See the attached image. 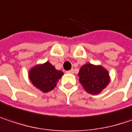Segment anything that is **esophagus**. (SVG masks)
I'll return each instance as SVG.
<instances>
[{
    "mask_svg": "<svg viewBox=\"0 0 132 132\" xmlns=\"http://www.w3.org/2000/svg\"><path fill=\"white\" fill-rule=\"evenodd\" d=\"M73 72H74V70H73V69H71V70L66 71V73H69V74H72Z\"/></svg>",
    "mask_w": 132,
    "mask_h": 132,
    "instance_id": "esophagus-1",
    "label": "esophagus"
}]
</instances>
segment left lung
I'll use <instances>...</instances> for the list:
<instances>
[{"mask_svg": "<svg viewBox=\"0 0 132 132\" xmlns=\"http://www.w3.org/2000/svg\"><path fill=\"white\" fill-rule=\"evenodd\" d=\"M78 75L79 82L85 90L93 95L101 93L110 81L109 72L106 69L90 63L81 66Z\"/></svg>", "mask_w": 132, "mask_h": 132, "instance_id": "obj_1", "label": "left lung"}]
</instances>
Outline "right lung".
Returning <instances> with one entry per match:
<instances>
[{"mask_svg":"<svg viewBox=\"0 0 132 132\" xmlns=\"http://www.w3.org/2000/svg\"><path fill=\"white\" fill-rule=\"evenodd\" d=\"M63 72L56 70L51 63L46 62L31 68L29 77L32 85L44 93L53 90Z\"/></svg>","mask_w":132,"mask_h":132,"instance_id":"1","label":"right lung"}]
</instances>
